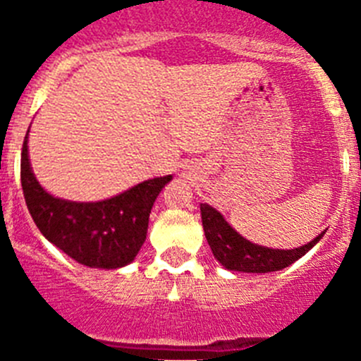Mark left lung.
<instances>
[{"label": "left lung", "instance_id": "1", "mask_svg": "<svg viewBox=\"0 0 361 361\" xmlns=\"http://www.w3.org/2000/svg\"><path fill=\"white\" fill-rule=\"evenodd\" d=\"M200 215H202L204 233L216 260L226 269L242 271V273H271L291 266L298 258L304 257L325 233L295 250H271L245 240L226 222L224 216L208 204H200Z\"/></svg>", "mask_w": 361, "mask_h": 361}]
</instances>
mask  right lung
Instances as JSON below:
<instances>
[{
	"label": "right lung",
	"instance_id": "obj_1",
	"mask_svg": "<svg viewBox=\"0 0 361 361\" xmlns=\"http://www.w3.org/2000/svg\"><path fill=\"white\" fill-rule=\"evenodd\" d=\"M27 139L21 149V186L28 212L44 238L82 266L117 269L132 262L146 240L153 202L171 175L149 178L99 202L57 199L32 173Z\"/></svg>",
	"mask_w": 361,
	"mask_h": 361
}]
</instances>
